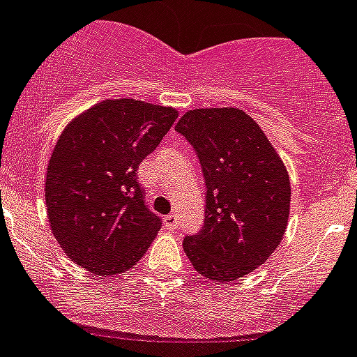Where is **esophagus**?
<instances>
[{"mask_svg":"<svg viewBox=\"0 0 357 357\" xmlns=\"http://www.w3.org/2000/svg\"><path fill=\"white\" fill-rule=\"evenodd\" d=\"M163 222H165V228H169V230H176V228H178V217H176L174 213H169V215L163 219Z\"/></svg>","mask_w":357,"mask_h":357,"instance_id":"obj_1","label":"esophagus"}]
</instances>
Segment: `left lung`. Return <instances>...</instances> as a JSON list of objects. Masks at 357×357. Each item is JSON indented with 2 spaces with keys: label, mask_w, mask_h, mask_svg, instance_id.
I'll return each instance as SVG.
<instances>
[{
  "label": "left lung",
  "mask_w": 357,
  "mask_h": 357,
  "mask_svg": "<svg viewBox=\"0 0 357 357\" xmlns=\"http://www.w3.org/2000/svg\"><path fill=\"white\" fill-rule=\"evenodd\" d=\"M201 161L204 226L185 237L194 269L234 282L262 266L286 234L291 183L280 154L259 123L238 107H199L176 123Z\"/></svg>",
  "instance_id": "1"
}]
</instances>
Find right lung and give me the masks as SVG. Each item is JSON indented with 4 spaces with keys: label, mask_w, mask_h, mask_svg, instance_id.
<instances>
[{
    "label": "right lung",
    "mask_w": 357,
    "mask_h": 357,
    "mask_svg": "<svg viewBox=\"0 0 357 357\" xmlns=\"http://www.w3.org/2000/svg\"><path fill=\"white\" fill-rule=\"evenodd\" d=\"M176 119L174 107L107 98L64 127L46 169L45 199L52 234L77 266L119 275L147 252L161 219L145 206L136 170Z\"/></svg>",
    "instance_id": "right-lung-1"
}]
</instances>
